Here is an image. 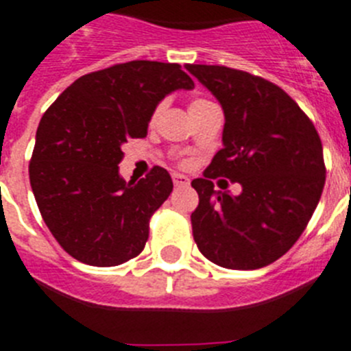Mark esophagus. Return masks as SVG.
I'll return each instance as SVG.
<instances>
[{"mask_svg": "<svg viewBox=\"0 0 351 351\" xmlns=\"http://www.w3.org/2000/svg\"><path fill=\"white\" fill-rule=\"evenodd\" d=\"M173 184H175L176 187H187V185L191 184V180H189L185 175H180V173H173Z\"/></svg>", "mask_w": 351, "mask_h": 351, "instance_id": "34e87169", "label": "esophagus"}]
</instances>
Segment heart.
Masks as SVG:
<instances>
[{
    "mask_svg": "<svg viewBox=\"0 0 351 351\" xmlns=\"http://www.w3.org/2000/svg\"><path fill=\"white\" fill-rule=\"evenodd\" d=\"M210 106H213V104L210 102V100H206V99H194L193 102L189 104V112H191V117H194L196 112L203 111V109L210 108Z\"/></svg>",
    "mask_w": 351,
    "mask_h": 351,
    "instance_id": "heart-1",
    "label": "heart"
}]
</instances>
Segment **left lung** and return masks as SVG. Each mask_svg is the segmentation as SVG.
I'll use <instances>...</instances> for the list:
<instances>
[{
	"mask_svg": "<svg viewBox=\"0 0 351 351\" xmlns=\"http://www.w3.org/2000/svg\"><path fill=\"white\" fill-rule=\"evenodd\" d=\"M224 111L222 150L193 180L191 215L201 254L231 270L279 260L306 230L325 185L315 125L291 97L258 75L217 65H185ZM217 176L243 185L239 197L213 191Z\"/></svg>",
	"mask_w": 351,
	"mask_h": 351,
	"instance_id": "left-lung-1",
	"label": "left lung"
}]
</instances>
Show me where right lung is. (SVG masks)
Instances as JSON below:
<instances>
[{
	"mask_svg": "<svg viewBox=\"0 0 351 351\" xmlns=\"http://www.w3.org/2000/svg\"><path fill=\"white\" fill-rule=\"evenodd\" d=\"M193 88L176 63L138 60L79 77L44 112L29 184L49 231L72 258L117 267L145 249L173 180L155 166L138 184L125 182L121 146L145 138L164 97Z\"/></svg>",
	"mask_w": 351,
	"mask_h": 351,
	"instance_id": "right-lung-1",
	"label": "right lung"
}]
</instances>
